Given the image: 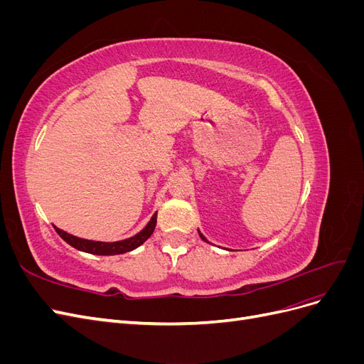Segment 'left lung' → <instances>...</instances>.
Here are the masks:
<instances>
[{
    "instance_id": "1",
    "label": "left lung",
    "mask_w": 364,
    "mask_h": 364,
    "mask_svg": "<svg viewBox=\"0 0 364 364\" xmlns=\"http://www.w3.org/2000/svg\"><path fill=\"white\" fill-rule=\"evenodd\" d=\"M199 235H200V238H202V240H203V241H208V240H206V238H205V237H203V234H200V230H199Z\"/></svg>"
}]
</instances>
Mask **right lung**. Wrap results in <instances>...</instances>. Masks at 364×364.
<instances>
[{"mask_svg": "<svg viewBox=\"0 0 364 364\" xmlns=\"http://www.w3.org/2000/svg\"><path fill=\"white\" fill-rule=\"evenodd\" d=\"M156 226V213L151 215L150 222L147 223V226L138 232L136 235L121 240V241H112V243H106V241H94V240H85V238H79L75 235H71L65 230L59 229L54 226L56 232L67 241L70 246H73L77 250H82L86 253H92V255H119V253H126L134 250L136 247H139L146 240H149V237L153 234Z\"/></svg>", "mask_w": 364, "mask_h": 364, "instance_id": "obj_1", "label": "right lung"}]
</instances>
